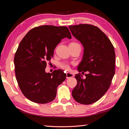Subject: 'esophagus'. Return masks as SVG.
Instances as JSON below:
<instances>
[{
  "mask_svg": "<svg viewBox=\"0 0 129 129\" xmlns=\"http://www.w3.org/2000/svg\"><path fill=\"white\" fill-rule=\"evenodd\" d=\"M74 77V75L73 74V73H71V72H68L67 73V78H71V77Z\"/></svg>",
  "mask_w": 129,
  "mask_h": 129,
  "instance_id": "obj_1",
  "label": "esophagus"
}]
</instances>
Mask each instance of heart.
Returning <instances> with one entry per match:
<instances>
[{"label": "heart", "mask_w": 129, "mask_h": 129, "mask_svg": "<svg viewBox=\"0 0 129 129\" xmlns=\"http://www.w3.org/2000/svg\"><path fill=\"white\" fill-rule=\"evenodd\" d=\"M71 44H77V43H72ZM60 67L62 69H63L64 70H68L70 69V65L66 63V62H62L60 64Z\"/></svg>", "instance_id": "heart-1"}]
</instances>
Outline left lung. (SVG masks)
Masks as SVG:
<instances>
[{
	"label": "left lung",
	"mask_w": 129,
	"mask_h": 129,
	"mask_svg": "<svg viewBox=\"0 0 129 129\" xmlns=\"http://www.w3.org/2000/svg\"><path fill=\"white\" fill-rule=\"evenodd\" d=\"M69 27L84 47L77 70L82 73L88 72L84 79L80 73L76 75L77 84L72 90V97L80 104H92L103 96L111 85L115 73V49L108 37L97 26L79 24Z\"/></svg>",
	"instance_id": "left-lung-1"
}]
</instances>
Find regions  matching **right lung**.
Returning a JSON list of instances; mask_svg holds the SVG:
<instances>
[{"mask_svg": "<svg viewBox=\"0 0 129 129\" xmlns=\"http://www.w3.org/2000/svg\"><path fill=\"white\" fill-rule=\"evenodd\" d=\"M71 39L65 26L44 25L32 28L22 39L14 58L16 79L22 93L29 100L46 104L56 98L58 86L67 75L60 69L46 73V62L62 39Z\"/></svg>", "mask_w": 129, "mask_h": 129, "instance_id": "add662e5", "label": "right lung"}]
</instances>
